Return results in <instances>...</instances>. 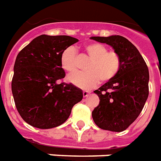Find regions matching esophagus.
Segmentation results:
<instances>
[{"mask_svg":"<svg viewBox=\"0 0 161 161\" xmlns=\"http://www.w3.org/2000/svg\"><path fill=\"white\" fill-rule=\"evenodd\" d=\"M90 93L89 92V91H84L83 92V96H84V97H88V96H90Z\"/></svg>","mask_w":161,"mask_h":161,"instance_id":"1","label":"esophagus"}]
</instances>
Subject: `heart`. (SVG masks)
Segmentation results:
<instances>
[{
  "label": "heart",
  "instance_id": "obj_1",
  "mask_svg": "<svg viewBox=\"0 0 161 161\" xmlns=\"http://www.w3.org/2000/svg\"><path fill=\"white\" fill-rule=\"evenodd\" d=\"M83 51L84 55L90 58L84 67L87 71L75 72L68 77L69 82L76 87L82 90H91L101 79L107 82L119 73L121 65L119 55L114 51H108L105 45L97 42L87 44ZM77 52L73 47H66L60 54V66L67 72L77 70Z\"/></svg>",
  "mask_w": 161,
  "mask_h": 161
}]
</instances>
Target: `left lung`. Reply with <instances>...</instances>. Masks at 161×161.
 Instances as JSON below:
<instances>
[{"mask_svg": "<svg viewBox=\"0 0 161 161\" xmlns=\"http://www.w3.org/2000/svg\"><path fill=\"white\" fill-rule=\"evenodd\" d=\"M90 39L111 46L121 59L119 73L94 91L100 103L93 110V120L102 130L123 131L136 119L147 101L148 69L137 48L125 37L117 35Z\"/></svg>", "mask_w": 161, "mask_h": 161, "instance_id": "obj_1", "label": "left lung"}]
</instances>
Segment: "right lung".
<instances>
[{"label":"right lung","instance_id":"1","mask_svg":"<svg viewBox=\"0 0 161 161\" xmlns=\"http://www.w3.org/2000/svg\"><path fill=\"white\" fill-rule=\"evenodd\" d=\"M78 42L69 36L41 35L17 55L12 92L20 116L30 125L50 129L65 123L71 108L82 101L83 91L64 78L60 54Z\"/></svg>","mask_w":161,"mask_h":161}]
</instances>
